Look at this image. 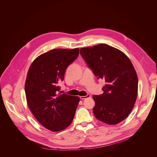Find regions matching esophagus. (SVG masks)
Masks as SVG:
<instances>
[{
  "label": "esophagus",
  "mask_w": 157,
  "mask_h": 157,
  "mask_svg": "<svg viewBox=\"0 0 157 157\" xmlns=\"http://www.w3.org/2000/svg\"><path fill=\"white\" fill-rule=\"evenodd\" d=\"M90 97H91V95H90V94H87L86 96H80L79 98H80L81 99L83 100V99H86V98H90Z\"/></svg>",
  "instance_id": "1"
}]
</instances>
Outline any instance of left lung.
<instances>
[{"label":"left lung","mask_w":157,"mask_h":157,"mask_svg":"<svg viewBox=\"0 0 157 157\" xmlns=\"http://www.w3.org/2000/svg\"><path fill=\"white\" fill-rule=\"evenodd\" d=\"M80 54L98 79H104L103 94L93 96V113L99 121L116 125L130 113L138 93V77L129 58L106 44L80 49Z\"/></svg>","instance_id":"1"}]
</instances>
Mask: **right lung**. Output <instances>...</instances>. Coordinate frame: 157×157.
Here are the masks:
<instances>
[{"label": "right lung", "mask_w": 157, "mask_h": 157, "mask_svg": "<svg viewBox=\"0 0 157 157\" xmlns=\"http://www.w3.org/2000/svg\"><path fill=\"white\" fill-rule=\"evenodd\" d=\"M79 48L55 49L38 56L29 70L25 84L28 106L46 128L61 131L72 122L80 101L78 96L60 94L58 84L65 71L79 55Z\"/></svg>", "instance_id": "obj_1"}]
</instances>
